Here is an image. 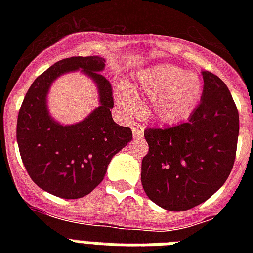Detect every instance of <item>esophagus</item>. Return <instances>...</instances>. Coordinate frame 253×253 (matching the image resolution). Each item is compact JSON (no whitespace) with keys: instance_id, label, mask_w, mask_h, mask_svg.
Here are the masks:
<instances>
[{"instance_id":"esophagus-1","label":"esophagus","mask_w":253,"mask_h":253,"mask_svg":"<svg viewBox=\"0 0 253 253\" xmlns=\"http://www.w3.org/2000/svg\"><path fill=\"white\" fill-rule=\"evenodd\" d=\"M131 131H133L134 138H140L144 134V126L139 123H133L131 124Z\"/></svg>"}]
</instances>
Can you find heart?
Listing matches in <instances>:
<instances>
[{"instance_id": "1", "label": "heart", "mask_w": 253, "mask_h": 253, "mask_svg": "<svg viewBox=\"0 0 253 253\" xmlns=\"http://www.w3.org/2000/svg\"><path fill=\"white\" fill-rule=\"evenodd\" d=\"M139 84L148 93L153 116L161 123L173 124L185 119L199 101L203 84L196 73L172 64H158L139 73ZM118 104L125 113L134 114L139 107L137 96L130 87L118 90Z\"/></svg>"}]
</instances>
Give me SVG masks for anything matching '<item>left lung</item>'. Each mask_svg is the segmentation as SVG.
I'll list each match as a JSON object with an SVG mask.
<instances>
[{
    "mask_svg": "<svg viewBox=\"0 0 253 253\" xmlns=\"http://www.w3.org/2000/svg\"><path fill=\"white\" fill-rule=\"evenodd\" d=\"M200 104L189 120L147 128L142 185L152 202L169 211L202 204L223 186L236 160L240 116L224 82L203 71Z\"/></svg>",
    "mask_w": 253,
    "mask_h": 253,
    "instance_id": "8db88e82",
    "label": "left lung"
}]
</instances>
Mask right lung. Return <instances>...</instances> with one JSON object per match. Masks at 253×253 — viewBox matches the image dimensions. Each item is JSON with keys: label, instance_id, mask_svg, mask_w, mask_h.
Masks as SVG:
<instances>
[{"label": "right lung", "instance_id": "right-lung-1", "mask_svg": "<svg viewBox=\"0 0 253 253\" xmlns=\"http://www.w3.org/2000/svg\"><path fill=\"white\" fill-rule=\"evenodd\" d=\"M101 57L62 59L33 82L19 116L16 139L29 176L46 193L63 199L86 196L104 180L111 158L131 139L128 126L113 120V87L101 75ZM81 69L99 90L100 106L82 122L62 126L50 116L46 96L59 75Z\"/></svg>", "mask_w": 253, "mask_h": 253}]
</instances>
